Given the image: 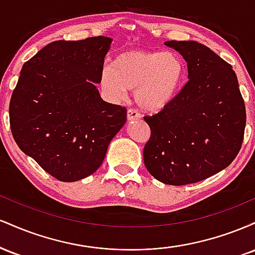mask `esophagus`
Masks as SVG:
<instances>
[{
    "mask_svg": "<svg viewBox=\"0 0 255 255\" xmlns=\"http://www.w3.org/2000/svg\"><path fill=\"white\" fill-rule=\"evenodd\" d=\"M140 118H141V115H140V114L137 113L136 110H134V109H128L127 110L128 121H134V120H139Z\"/></svg>",
    "mask_w": 255,
    "mask_h": 255,
    "instance_id": "34e87169",
    "label": "esophagus"
}]
</instances>
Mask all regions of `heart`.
Here are the masks:
<instances>
[{
  "instance_id": "heart-1",
  "label": "heart",
  "mask_w": 255,
  "mask_h": 255,
  "mask_svg": "<svg viewBox=\"0 0 255 255\" xmlns=\"http://www.w3.org/2000/svg\"><path fill=\"white\" fill-rule=\"evenodd\" d=\"M184 71L182 58L174 51L127 49L113 58L111 67H104L101 86L115 101L135 88L136 104L144 110L158 111L177 95Z\"/></svg>"
}]
</instances>
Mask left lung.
I'll list each match as a JSON object with an SVG mask.
<instances>
[{
  "label": "left lung",
  "mask_w": 255,
  "mask_h": 255,
  "mask_svg": "<svg viewBox=\"0 0 255 255\" xmlns=\"http://www.w3.org/2000/svg\"><path fill=\"white\" fill-rule=\"evenodd\" d=\"M187 62L188 81L164 109L145 116L151 136L144 147L148 172L171 186L217 174L238 156L246 108L233 67L194 40H168Z\"/></svg>",
  "instance_id": "1"
}]
</instances>
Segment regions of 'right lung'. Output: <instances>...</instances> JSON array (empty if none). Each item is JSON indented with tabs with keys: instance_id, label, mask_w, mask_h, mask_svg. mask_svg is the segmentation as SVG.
<instances>
[{
	"instance_id": "add662e5",
	"label": "right lung",
	"mask_w": 255,
	"mask_h": 255,
	"mask_svg": "<svg viewBox=\"0 0 255 255\" xmlns=\"http://www.w3.org/2000/svg\"><path fill=\"white\" fill-rule=\"evenodd\" d=\"M111 40H56L20 72L9 103L11 134L20 150L58 181L93 174L126 124V108L103 101L96 86Z\"/></svg>"
}]
</instances>
